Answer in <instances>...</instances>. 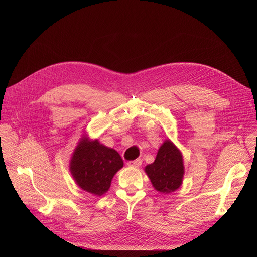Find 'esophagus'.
Instances as JSON below:
<instances>
[{"label":"esophagus","instance_id":"esophagus-1","mask_svg":"<svg viewBox=\"0 0 257 257\" xmlns=\"http://www.w3.org/2000/svg\"><path fill=\"white\" fill-rule=\"evenodd\" d=\"M127 165H128L129 167L138 168V167H140V166L142 165V160H141V159H137V160H135V161H130V162L127 163Z\"/></svg>","mask_w":257,"mask_h":257}]
</instances>
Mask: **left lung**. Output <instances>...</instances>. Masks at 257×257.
Instances as JSON below:
<instances>
[{"label": "left lung", "mask_w": 257, "mask_h": 257, "mask_svg": "<svg viewBox=\"0 0 257 257\" xmlns=\"http://www.w3.org/2000/svg\"><path fill=\"white\" fill-rule=\"evenodd\" d=\"M145 172L156 190L162 193L177 190L182 184L184 175L180 151L170 140L165 141L158 152L155 162L145 167Z\"/></svg>", "instance_id": "left-lung-1"}]
</instances>
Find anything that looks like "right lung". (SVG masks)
<instances>
[{"instance_id": "obj_1", "label": "right lung", "mask_w": 257, "mask_h": 257, "mask_svg": "<svg viewBox=\"0 0 257 257\" xmlns=\"http://www.w3.org/2000/svg\"><path fill=\"white\" fill-rule=\"evenodd\" d=\"M123 165L122 158L115 150L99 144L97 140L90 142L84 138L73 154L70 171L80 188L94 195H102Z\"/></svg>"}]
</instances>
